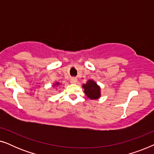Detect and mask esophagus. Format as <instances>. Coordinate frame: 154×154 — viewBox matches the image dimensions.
<instances>
[{
	"instance_id": "esophagus-1",
	"label": "esophagus",
	"mask_w": 154,
	"mask_h": 154,
	"mask_svg": "<svg viewBox=\"0 0 154 154\" xmlns=\"http://www.w3.org/2000/svg\"><path fill=\"white\" fill-rule=\"evenodd\" d=\"M70 82H71V83H72V84H75L77 83V79H75V78H72V79H71Z\"/></svg>"
}]
</instances>
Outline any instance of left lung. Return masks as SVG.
Segmentation results:
<instances>
[{
    "instance_id": "left-lung-1",
    "label": "left lung",
    "mask_w": 154,
    "mask_h": 154,
    "mask_svg": "<svg viewBox=\"0 0 154 154\" xmlns=\"http://www.w3.org/2000/svg\"><path fill=\"white\" fill-rule=\"evenodd\" d=\"M84 92L90 100H97L101 97V88L93 80H88L83 85Z\"/></svg>"
}]
</instances>
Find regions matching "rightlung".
I'll list each match as a JSON object with an SVG mask.
<instances>
[{
    "mask_svg": "<svg viewBox=\"0 0 154 154\" xmlns=\"http://www.w3.org/2000/svg\"><path fill=\"white\" fill-rule=\"evenodd\" d=\"M59 85H60V83H59V82H56V83H54L53 87H55V86H58Z\"/></svg>",
    "mask_w": 154,
    "mask_h": 154,
    "instance_id": "obj_1",
    "label": "right lung"
}]
</instances>
